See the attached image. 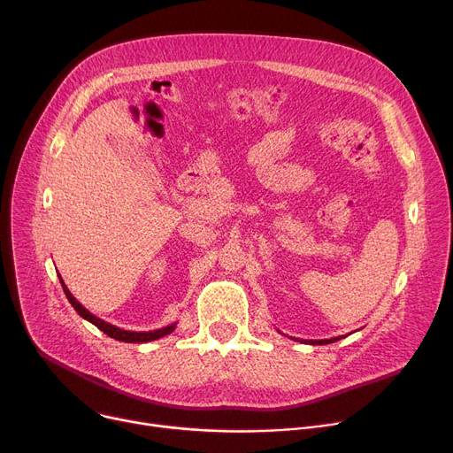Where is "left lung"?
Returning <instances> with one entry per match:
<instances>
[{
    "label": "left lung",
    "instance_id": "1",
    "mask_svg": "<svg viewBox=\"0 0 453 453\" xmlns=\"http://www.w3.org/2000/svg\"><path fill=\"white\" fill-rule=\"evenodd\" d=\"M342 337H334V339H324V341H308L310 344H329V342H337Z\"/></svg>",
    "mask_w": 453,
    "mask_h": 453
}]
</instances>
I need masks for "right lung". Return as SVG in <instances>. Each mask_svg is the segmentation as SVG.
Here are the masks:
<instances>
[{"label": "right lung", "mask_w": 453, "mask_h": 453, "mask_svg": "<svg viewBox=\"0 0 453 453\" xmlns=\"http://www.w3.org/2000/svg\"><path fill=\"white\" fill-rule=\"evenodd\" d=\"M58 277H59V275H58ZM59 282H62V288H64V291H65V295H67V298H69V303H71L73 308L78 311V315H80L81 319L88 320L90 324H95L100 331H104V334L109 335L111 339H116V341H119V342H150V341H157V339H160V337H165V335L173 334L174 327H176V322H173V324H169V326H165V327L155 329V331H127V329H122V327H116V326H112V324H109V322L98 319L96 315H93L87 308H83V306L78 303V300L73 296V293L69 291V288L65 286V282H64L62 277H59Z\"/></svg>", "instance_id": "right-lung-1"}]
</instances>
